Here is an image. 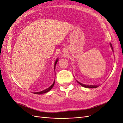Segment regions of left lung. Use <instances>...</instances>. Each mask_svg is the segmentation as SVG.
I'll return each instance as SVG.
<instances>
[{"mask_svg": "<svg viewBox=\"0 0 123 123\" xmlns=\"http://www.w3.org/2000/svg\"><path fill=\"white\" fill-rule=\"evenodd\" d=\"M110 47L111 48V49H112V51L113 52V48H112V44H111V43H110ZM77 82L79 83V84H80L81 86H83V87H85V88H97L99 86V85H85V84H83L82 83H81L80 82H79V81H78L77 80Z\"/></svg>", "mask_w": 123, "mask_h": 123, "instance_id": "obj_1", "label": "left lung"}]
</instances>
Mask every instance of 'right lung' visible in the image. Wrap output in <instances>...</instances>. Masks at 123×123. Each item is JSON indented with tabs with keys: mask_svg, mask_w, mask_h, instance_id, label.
<instances>
[{
	"mask_svg": "<svg viewBox=\"0 0 123 123\" xmlns=\"http://www.w3.org/2000/svg\"><path fill=\"white\" fill-rule=\"evenodd\" d=\"M58 61V58H57V59H56V61H55V64H54V71H55V66H56V64H57V62ZM55 80H54L53 83L52 84V85L51 86H50V87H49L48 88H47V89H45V90H43V91H42L38 92H34V94H41L45 93H47V92H48L50 91L51 90V89H52V88H53V86H54V84H55Z\"/></svg>",
	"mask_w": 123,
	"mask_h": 123,
	"instance_id": "right-lung-1",
	"label": "right lung"
}]
</instances>
